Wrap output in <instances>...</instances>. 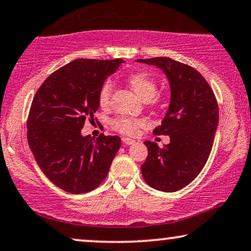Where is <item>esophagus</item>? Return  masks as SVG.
I'll return each mask as SVG.
<instances>
[{"label": "esophagus", "mask_w": 251, "mask_h": 251, "mask_svg": "<svg viewBox=\"0 0 251 251\" xmlns=\"http://www.w3.org/2000/svg\"><path fill=\"white\" fill-rule=\"evenodd\" d=\"M122 142L125 143L126 145H131V144H135L136 141H133L131 138H126V137H123L122 138Z\"/></svg>", "instance_id": "esophagus-1"}]
</instances>
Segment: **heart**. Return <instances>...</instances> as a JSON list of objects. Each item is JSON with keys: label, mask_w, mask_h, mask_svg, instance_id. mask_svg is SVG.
<instances>
[{"label": "heart", "mask_w": 251, "mask_h": 251, "mask_svg": "<svg viewBox=\"0 0 251 251\" xmlns=\"http://www.w3.org/2000/svg\"><path fill=\"white\" fill-rule=\"evenodd\" d=\"M128 83L131 89L135 91L139 98L143 100H149L157 93V83L153 78H151L145 73H135L128 77ZM112 96V83L106 80L102 84L98 94V101L101 107H107L110 102ZM110 126L114 130L126 136L137 135L138 130L146 126V121L143 119H135L130 116H119L112 120Z\"/></svg>", "instance_id": "b5f03b06"}]
</instances>
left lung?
<instances>
[{"label": "left lung", "instance_id": "left-lung-1", "mask_svg": "<svg viewBox=\"0 0 251 251\" xmlns=\"http://www.w3.org/2000/svg\"><path fill=\"white\" fill-rule=\"evenodd\" d=\"M137 62L164 71L171 85V103L154 135H168L162 148L146 141L149 154L141 166L146 183L173 193L197 177L212 150L219 108L212 89L193 67L169 57L139 58Z\"/></svg>", "mask_w": 251, "mask_h": 251}]
</instances>
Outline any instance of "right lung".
<instances>
[{
    "instance_id": "1",
    "label": "right lung",
    "mask_w": 251,
    "mask_h": 251,
    "mask_svg": "<svg viewBox=\"0 0 251 251\" xmlns=\"http://www.w3.org/2000/svg\"><path fill=\"white\" fill-rule=\"evenodd\" d=\"M122 62L78 58L47 77L33 98L28 145L44 174L67 193L84 194L99 187L121 146L119 136L101 133L94 142L80 130L87 120L94 121L100 87Z\"/></svg>"
}]
</instances>
